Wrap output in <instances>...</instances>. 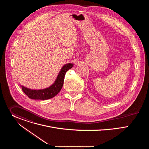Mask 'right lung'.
<instances>
[{
  "label": "right lung",
  "instance_id": "obj_1",
  "mask_svg": "<svg viewBox=\"0 0 149 149\" xmlns=\"http://www.w3.org/2000/svg\"><path fill=\"white\" fill-rule=\"evenodd\" d=\"M73 67V63H68L61 68L55 82L47 88L43 90H31L20 86L24 93L31 99L45 100L53 98L61 91L64 80L65 75L68 70Z\"/></svg>",
  "mask_w": 149,
  "mask_h": 149
}]
</instances>
